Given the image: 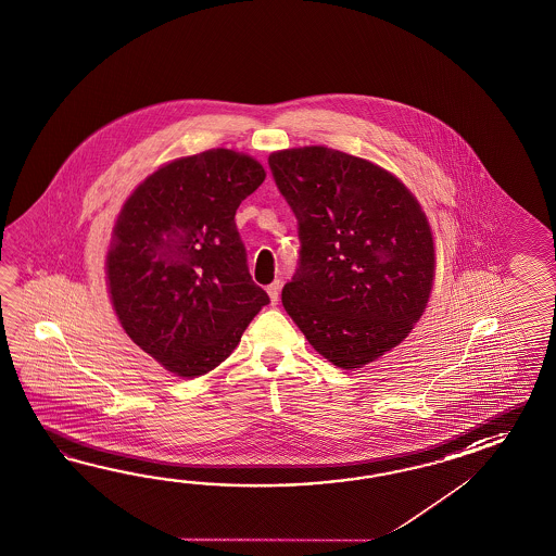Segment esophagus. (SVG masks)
Returning <instances> with one entry per match:
<instances>
[{"label":"esophagus","mask_w":556,"mask_h":556,"mask_svg":"<svg viewBox=\"0 0 556 556\" xmlns=\"http://www.w3.org/2000/svg\"><path fill=\"white\" fill-rule=\"evenodd\" d=\"M267 293H269V298H271L273 305H277V303H279V295H281V281H273V283L267 287Z\"/></svg>","instance_id":"esophagus-1"}]
</instances>
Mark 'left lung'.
Masks as SVG:
<instances>
[{
    "mask_svg": "<svg viewBox=\"0 0 556 556\" xmlns=\"http://www.w3.org/2000/svg\"><path fill=\"white\" fill-rule=\"evenodd\" d=\"M298 218L285 312L333 366L355 369L402 343L433 281L432 232L412 192L376 164L326 147L269 156Z\"/></svg>",
    "mask_w": 556,
    "mask_h": 556,
    "instance_id": "1",
    "label": "left lung"
}]
</instances>
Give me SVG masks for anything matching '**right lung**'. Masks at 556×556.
<instances>
[{
	"label": "right lung",
	"mask_w": 556,
	"mask_h": 556,
	"mask_svg": "<svg viewBox=\"0 0 556 556\" xmlns=\"http://www.w3.org/2000/svg\"><path fill=\"white\" fill-rule=\"evenodd\" d=\"M265 180L227 149L166 164L126 201L110 243V295L124 331L168 371L225 362L269 303L247 265L235 213Z\"/></svg>",
	"instance_id": "right-lung-1"
}]
</instances>
